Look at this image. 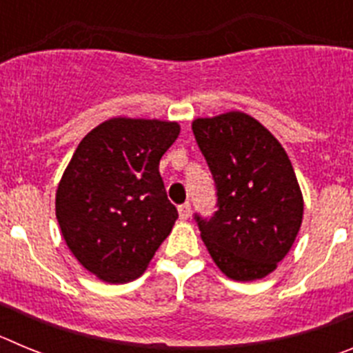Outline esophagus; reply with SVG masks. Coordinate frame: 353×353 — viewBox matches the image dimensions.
<instances>
[{"label": "esophagus", "instance_id": "esophagus-1", "mask_svg": "<svg viewBox=\"0 0 353 353\" xmlns=\"http://www.w3.org/2000/svg\"><path fill=\"white\" fill-rule=\"evenodd\" d=\"M179 214H180V219H189V215H191V203L187 201V203L180 205Z\"/></svg>", "mask_w": 353, "mask_h": 353}]
</instances>
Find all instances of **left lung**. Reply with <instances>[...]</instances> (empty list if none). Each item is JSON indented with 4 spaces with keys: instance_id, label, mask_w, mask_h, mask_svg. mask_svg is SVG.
I'll list each match as a JSON object with an SVG mask.
<instances>
[{
    "instance_id": "left-lung-1",
    "label": "left lung",
    "mask_w": 353,
    "mask_h": 353,
    "mask_svg": "<svg viewBox=\"0 0 353 353\" xmlns=\"http://www.w3.org/2000/svg\"><path fill=\"white\" fill-rule=\"evenodd\" d=\"M217 191L210 219L194 214L215 265L235 281L269 276L288 254L304 201L281 143L240 111L192 121Z\"/></svg>"
}]
</instances>
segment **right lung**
Listing matches in <instances>:
<instances>
[{"label": "right lung", "mask_w": 353, "mask_h": 353, "mask_svg": "<svg viewBox=\"0 0 353 353\" xmlns=\"http://www.w3.org/2000/svg\"><path fill=\"white\" fill-rule=\"evenodd\" d=\"M176 121L111 118L79 143L56 191V219L72 254L102 281L141 276L179 212L159 162Z\"/></svg>", "instance_id": "add662e5"}]
</instances>
